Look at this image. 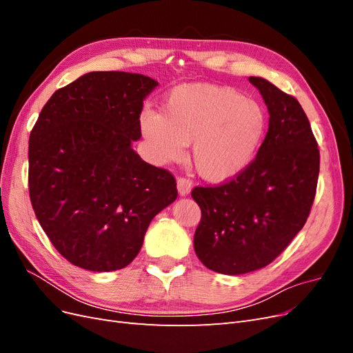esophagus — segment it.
Returning a JSON list of instances; mask_svg holds the SVG:
<instances>
[{
  "mask_svg": "<svg viewBox=\"0 0 353 353\" xmlns=\"http://www.w3.org/2000/svg\"><path fill=\"white\" fill-rule=\"evenodd\" d=\"M176 187H178L179 196H187L190 191H191V187H193V183H191L188 178L179 176L178 181H176Z\"/></svg>",
  "mask_w": 353,
  "mask_h": 353,
  "instance_id": "obj_1",
  "label": "esophagus"
}]
</instances>
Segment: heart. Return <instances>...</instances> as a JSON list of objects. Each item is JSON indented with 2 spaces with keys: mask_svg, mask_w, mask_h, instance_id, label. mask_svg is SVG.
Wrapping results in <instances>:
<instances>
[{
  "mask_svg": "<svg viewBox=\"0 0 353 353\" xmlns=\"http://www.w3.org/2000/svg\"><path fill=\"white\" fill-rule=\"evenodd\" d=\"M262 105L231 87L187 83L170 91L162 110H144L140 130L157 165L178 162L191 143V160L209 181L240 175L258 154L266 134Z\"/></svg>",
  "mask_w": 353,
  "mask_h": 353,
  "instance_id": "obj_1",
  "label": "heart"
}]
</instances>
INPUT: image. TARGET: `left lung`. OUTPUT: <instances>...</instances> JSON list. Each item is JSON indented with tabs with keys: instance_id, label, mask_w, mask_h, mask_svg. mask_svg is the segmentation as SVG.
<instances>
[{
	"instance_id": "obj_1",
	"label": "left lung",
	"mask_w": 353,
	"mask_h": 353,
	"mask_svg": "<svg viewBox=\"0 0 353 353\" xmlns=\"http://www.w3.org/2000/svg\"><path fill=\"white\" fill-rule=\"evenodd\" d=\"M270 112V128L253 162L215 187H196L201 210L194 250L209 270L240 275L280 256L311 213L319 150L302 105L263 78H249Z\"/></svg>"
}]
</instances>
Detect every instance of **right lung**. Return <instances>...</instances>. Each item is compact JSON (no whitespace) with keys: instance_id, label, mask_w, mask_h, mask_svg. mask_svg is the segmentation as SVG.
I'll return each mask as SVG.
<instances>
[{"instance_id":"add662e5","label":"right lung","mask_w":353,"mask_h":353,"mask_svg":"<svg viewBox=\"0 0 353 353\" xmlns=\"http://www.w3.org/2000/svg\"><path fill=\"white\" fill-rule=\"evenodd\" d=\"M157 87L128 72H90L51 95L29 137V197L56 250L79 268L130 265L152 219L178 196L169 170L131 147Z\"/></svg>"}]
</instances>
